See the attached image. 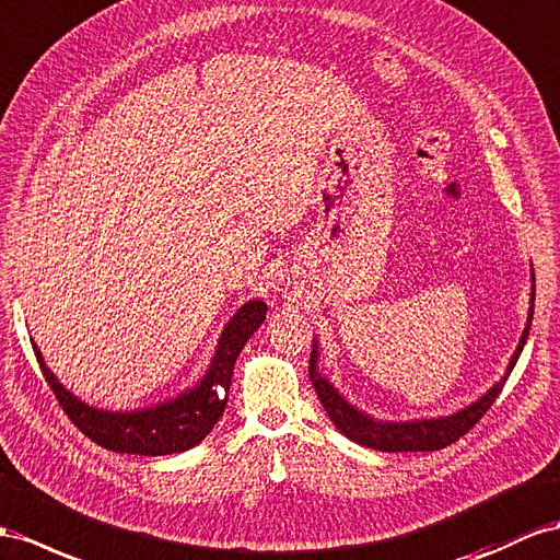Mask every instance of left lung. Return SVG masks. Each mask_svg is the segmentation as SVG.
Segmentation results:
<instances>
[{
  "mask_svg": "<svg viewBox=\"0 0 560 560\" xmlns=\"http://www.w3.org/2000/svg\"><path fill=\"white\" fill-rule=\"evenodd\" d=\"M533 303H535V291H533ZM533 312L535 305L529 307V317H527V326L521 338V346L515 350L513 360L509 364L506 376L501 378L494 388L487 393L482 399H478L476 405H470L468 409L454 413V417L447 419H433V421H411V423H378L374 419L364 417L362 411H357L354 407H350L346 402V397H340L336 393V388L326 378L319 376L317 371V350H312V360H310V381L317 390V397L322 407L326 409L328 419L334 421V425L340 430L342 435L350 438L352 442L362 444V447H371V450H381V452H435V450H444L447 444L456 442L458 438H464L468 430L476 425L487 409H490L497 397L501 393V388L506 385V378L511 376V371L518 362V357L523 352L525 340L529 336V324H533ZM317 348V342H314Z\"/></svg>",
  "mask_w": 560,
  "mask_h": 560,
  "instance_id": "1",
  "label": "left lung"
}]
</instances>
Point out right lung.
I'll return each mask as SVG.
<instances>
[{
    "label": "right lung",
    "instance_id": "obj_1",
    "mask_svg": "<svg viewBox=\"0 0 560 560\" xmlns=\"http://www.w3.org/2000/svg\"><path fill=\"white\" fill-rule=\"evenodd\" d=\"M267 305L260 300H250L243 305L234 319L226 324L222 338L218 342V352L210 364L206 378L198 388L172 399L167 405H158L153 409L130 411V413H110L98 411L80 402L70 395L63 385L54 378L51 371L42 362L39 350L33 346L39 362L42 374L51 388L54 397L59 399L66 417L78 425L92 442L102 444L104 450L120 454H141V456H161L191 450L203 440L212 425L220 421L226 407L224 393L232 385L234 362L241 354L248 338L265 322Z\"/></svg>",
    "mask_w": 560,
    "mask_h": 560
}]
</instances>
